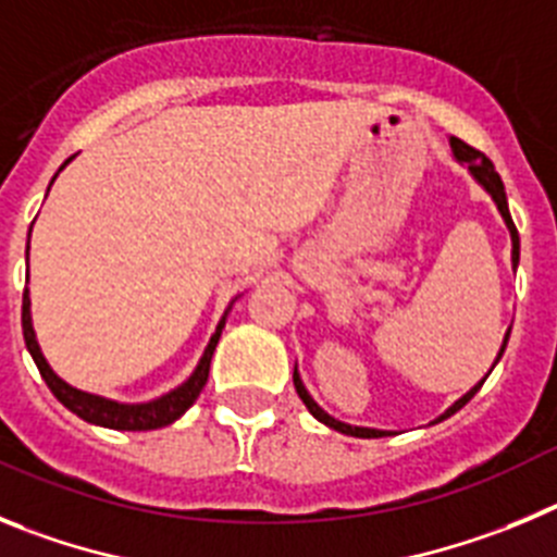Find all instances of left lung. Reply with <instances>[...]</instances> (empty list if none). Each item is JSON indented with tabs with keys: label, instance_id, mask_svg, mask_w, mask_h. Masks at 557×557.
<instances>
[{
	"label": "left lung",
	"instance_id": "1",
	"mask_svg": "<svg viewBox=\"0 0 557 557\" xmlns=\"http://www.w3.org/2000/svg\"><path fill=\"white\" fill-rule=\"evenodd\" d=\"M449 147H453V158L458 160L460 166L469 169V174H472V177L478 180L480 185H483V191L488 194L491 199H494V205H497L499 216H503L505 227H508V233H510V247H513V249H510V258H513V269H516V267H519V233H516L513 219H510L508 197H505V185H503V180H499L497 169H494V163H491V160L485 158L483 152H478V149H472V147H469V144L458 141V138H449ZM508 338H510V330H508V333H505L503 347H499L497 360H494V366H497V363H499V358H503L505 347H508ZM494 366H491V369H494ZM488 374H491V372H488ZM488 374H485V377H488ZM485 377L480 380V383L474 385V388L466 391V394H463V397L458 399V403L449 405V408L444 410V413H441L438 419H435V422H444V419H447V416L458 413V410L463 408V405L469 403V399H472L474 394H478L480 385L485 383ZM294 388H297V394H299V399H302V403H305V408H308L310 413H313V419H319V422L327 424V428L338 430V433H344V435H355V438H383V435H394V430L358 428V424H347V422H341V419H335V416H330L327 410H324L322 405L315 403V399L310 397V394H308V388H305L302 377H299V372H297V366H294ZM435 422H433V424H435Z\"/></svg>",
	"mask_w": 557,
	"mask_h": 557
}]
</instances>
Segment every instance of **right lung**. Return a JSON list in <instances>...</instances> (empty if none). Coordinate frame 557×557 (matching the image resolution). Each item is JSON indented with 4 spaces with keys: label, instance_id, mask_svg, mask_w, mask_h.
Listing matches in <instances>:
<instances>
[{
    "label": "right lung",
    "instance_id": "1",
    "mask_svg": "<svg viewBox=\"0 0 557 557\" xmlns=\"http://www.w3.org/2000/svg\"><path fill=\"white\" fill-rule=\"evenodd\" d=\"M69 160L63 163V166H69ZM63 166H60L58 172H63ZM54 177H58V174H54ZM54 177H52V183H54ZM27 255H29V244H27ZM27 280H29V274H27ZM233 302H230V308H233ZM230 308L224 310L222 322L216 324V333L210 335L208 347H205L202 358H199V363H197V369L191 372V377L185 380V383H180L177 388L169 391V394H163V397L149 399V403H116V399L99 397V394H88V391L74 388V385H69L66 380L58 377V374L52 372V366L47 363V358H44L41 347H38V338H35L27 288H24V299H22V330H24V344H27L29 355H33L35 366H38V372H41V377H44V383L49 385V391H52L60 403L66 405L72 413H77L79 419H85L88 424H99V428H108V430H133L135 433V430L166 428V424L177 422L180 416H183L185 410L197 403L199 391H202L205 383H208L210 358H213V349H216L219 338H222V330H224V322H227Z\"/></svg>",
    "mask_w": 557,
    "mask_h": 557
}]
</instances>
